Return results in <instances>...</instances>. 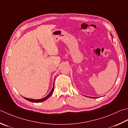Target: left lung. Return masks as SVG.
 <instances>
[{
  "instance_id": "obj_1",
  "label": "left lung",
  "mask_w": 128,
  "mask_h": 128,
  "mask_svg": "<svg viewBox=\"0 0 128 128\" xmlns=\"http://www.w3.org/2000/svg\"><path fill=\"white\" fill-rule=\"evenodd\" d=\"M111 36H112V34H111Z\"/></svg>"
}]
</instances>
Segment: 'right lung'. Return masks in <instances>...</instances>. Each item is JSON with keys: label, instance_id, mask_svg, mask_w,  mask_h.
I'll return each instance as SVG.
<instances>
[{"label": "right lung", "instance_id": "right-lung-1", "mask_svg": "<svg viewBox=\"0 0 128 128\" xmlns=\"http://www.w3.org/2000/svg\"><path fill=\"white\" fill-rule=\"evenodd\" d=\"M54 83L53 84V86H52V90H51L50 92H49V94L48 95L44 97V98H42V99H32L27 98H25V97H23V98H24V99H26V100H28V101L30 102H44L45 100H46L48 98H49L52 96V92H53V91H54Z\"/></svg>", "mask_w": 128, "mask_h": 128}]
</instances>
